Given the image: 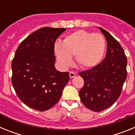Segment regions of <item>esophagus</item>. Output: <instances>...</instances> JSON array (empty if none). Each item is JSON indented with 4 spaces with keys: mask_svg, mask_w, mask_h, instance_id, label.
Wrapping results in <instances>:
<instances>
[{
    "mask_svg": "<svg viewBox=\"0 0 135 135\" xmlns=\"http://www.w3.org/2000/svg\"><path fill=\"white\" fill-rule=\"evenodd\" d=\"M69 74H70V77L71 78L75 77V76H76V73H75V72H74V71H70V72H69Z\"/></svg>",
    "mask_w": 135,
    "mask_h": 135,
    "instance_id": "obj_1",
    "label": "esophagus"
}]
</instances>
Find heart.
Masks as SVG:
<instances>
[{
    "label": "heart",
    "mask_w": 135,
    "mask_h": 135,
    "mask_svg": "<svg viewBox=\"0 0 135 135\" xmlns=\"http://www.w3.org/2000/svg\"><path fill=\"white\" fill-rule=\"evenodd\" d=\"M55 55L62 68L71 64L75 55L76 62L83 68L98 65L104 55L105 40L101 34L79 30L69 34L63 42L56 41L53 46Z\"/></svg>",
    "instance_id": "heart-1"
}]
</instances>
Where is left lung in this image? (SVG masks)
Segmentation results:
<instances>
[{
	"mask_svg": "<svg viewBox=\"0 0 135 135\" xmlns=\"http://www.w3.org/2000/svg\"><path fill=\"white\" fill-rule=\"evenodd\" d=\"M99 29L107 41L105 57L95 68L78 74L84 81L79 91L81 101L97 112L108 109L117 101L127 76V59L122 47L109 32Z\"/></svg>",
	"mask_w": 135,
	"mask_h": 135,
	"instance_id": "left-lung-1",
	"label": "left lung"
}]
</instances>
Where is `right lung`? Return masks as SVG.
Returning <instances> with one entry per match:
<instances>
[{
  "mask_svg": "<svg viewBox=\"0 0 135 135\" xmlns=\"http://www.w3.org/2000/svg\"><path fill=\"white\" fill-rule=\"evenodd\" d=\"M66 28L45 27L21 42L12 61L11 82L22 102L43 112L58 102L70 79L69 72L55 68L53 46Z\"/></svg>",
  "mask_w": 135,
  "mask_h": 135,
  "instance_id": "right-lung-1",
  "label": "right lung"
}]
</instances>
